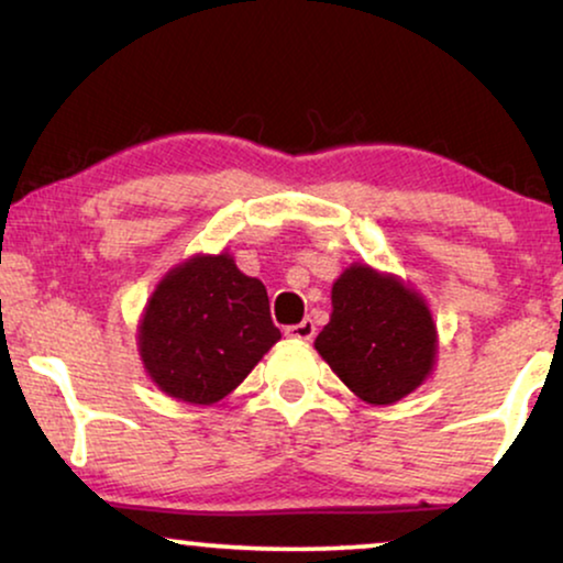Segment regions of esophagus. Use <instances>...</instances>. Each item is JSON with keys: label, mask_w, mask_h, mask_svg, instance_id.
Segmentation results:
<instances>
[{"label": "esophagus", "mask_w": 563, "mask_h": 563, "mask_svg": "<svg viewBox=\"0 0 563 563\" xmlns=\"http://www.w3.org/2000/svg\"><path fill=\"white\" fill-rule=\"evenodd\" d=\"M313 334H317V327H313L311 319H303L301 324L286 327V336H290V340H303V342H309V340H313Z\"/></svg>", "instance_id": "esophagus-1"}]
</instances>
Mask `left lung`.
Returning <instances> with one entry per match:
<instances>
[{
    "label": "left lung",
    "instance_id": "1",
    "mask_svg": "<svg viewBox=\"0 0 563 563\" xmlns=\"http://www.w3.org/2000/svg\"><path fill=\"white\" fill-rule=\"evenodd\" d=\"M313 347L357 399L388 407L430 378L438 327L409 283L355 262L334 280L332 317Z\"/></svg>",
    "mask_w": 563,
    "mask_h": 563
}]
</instances>
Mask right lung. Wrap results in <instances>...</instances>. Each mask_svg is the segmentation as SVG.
<instances>
[{"instance_id": "right-lung-1", "label": "right lung", "mask_w": 563, "mask_h": 563, "mask_svg": "<svg viewBox=\"0 0 563 563\" xmlns=\"http://www.w3.org/2000/svg\"><path fill=\"white\" fill-rule=\"evenodd\" d=\"M280 340L267 290L229 252L192 254L162 277L139 321V355L172 399L211 407Z\"/></svg>"}]
</instances>
